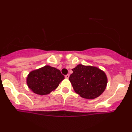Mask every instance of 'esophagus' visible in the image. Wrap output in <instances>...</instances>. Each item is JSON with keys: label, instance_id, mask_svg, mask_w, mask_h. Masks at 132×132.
I'll use <instances>...</instances> for the list:
<instances>
[{"label": "esophagus", "instance_id": "obj_1", "mask_svg": "<svg viewBox=\"0 0 132 132\" xmlns=\"http://www.w3.org/2000/svg\"><path fill=\"white\" fill-rule=\"evenodd\" d=\"M69 78V75H66V76H65V78L66 79H68Z\"/></svg>", "mask_w": 132, "mask_h": 132}]
</instances>
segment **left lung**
I'll use <instances>...</instances> for the list:
<instances>
[{"mask_svg": "<svg viewBox=\"0 0 132 132\" xmlns=\"http://www.w3.org/2000/svg\"><path fill=\"white\" fill-rule=\"evenodd\" d=\"M72 70L73 72L69 80L75 91L81 97L95 99L105 90L107 84V76L99 68L78 64Z\"/></svg>", "mask_w": 132, "mask_h": 132, "instance_id": "8db88e82", "label": "left lung"}]
</instances>
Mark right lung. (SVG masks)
Returning a JSON list of instances; mask_svg holds the SVG:
<instances>
[{
  "label": "right lung",
  "instance_id": "1",
  "mask_svg": "<svg viewBox=\"0 0 132 132\" xmlns=\"http://www.w3.org/2000/svg\"><path fill=\"white\" fill-rule=\"evenodd\" d=\"M64 79L59 69L47 65L31 71L27 78V84L34 93L43 95L55 90Z\"/></svg>",
  "mask_w": 132,
  "mask_h": 132
}]
</instances>
